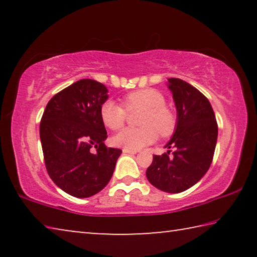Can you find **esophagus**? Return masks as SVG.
<instances>
[{
	"instance_id": "esophagus-1",
	"label": "esophagus",
	"mask_w": 257,
	"mask_h": 257,
	"mask_svg": "<svg viewBox=\"0 0 257 257\" xmlns=\"http://www.w3.org/2000/svg\"><path fill=\"white\" fill-rule=\"evenodd\" d=\"M122 152H123V153H127V154H136V153H137V151L128 150V149H123Z\"/></svg>"
}]
</instances>
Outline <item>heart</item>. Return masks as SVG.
<instances>
[{
  "label": "heart",
  "mask_w": 257,
  "mask_h": 257,
  "mask_svg": "<svg viewBox=\"0 0 257 257\" xmlns=\"http://www.w3.org/2000/svg\"><path fill=\"white\" fill-rule=\"evenodd\" d=\"M123 106L107 99L99 107V116L105 127L111 130L120 129L127 119V111L141 110L139 128H125L114 135L112 142L116 146L128 150H141L161 137H169L175 133L177 115L175 111L165 105V98L158 90L152 88L137 89L125 95Z\"/></svg>",
  "instance_id": "obj_1"
}]
</instances>
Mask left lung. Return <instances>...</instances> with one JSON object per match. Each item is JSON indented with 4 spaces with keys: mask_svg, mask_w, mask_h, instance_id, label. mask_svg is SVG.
<instances>
[{
    "mask_svg": "<svg viewBox=\"0 0 257 257\" xmlns=\"http://www.w3.org/2000/svg\"><path fill=\"white\" fill-rule=\"evenodd\" d=\"M177 108V127L162 155H153L146 177L156 188L176 194L187 190L207 172L214 155L217 123L208 99L178 78L168 79ZM175 152L170 155V149Z\"/></svg>",
    "mask_w": 257,
    "mask_h": 257,
    "instance_id": "obj_1",
    "label": "left lung"
}]
</instances>
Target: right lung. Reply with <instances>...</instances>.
Segmentation results:
<instances>
[{
	"label": "right lung",
	"instance_id": "obj_1",
	"mask_svg": "<svg viewBox=\"0 0 257 257\" xmlns=\"http://www.w3.org/2000/svg\"><path fill=\"white\" fill-rule=\"evenodd\" d=\"M107 97L101 82L81 79L55 94L43 113L40 136L47 173L71 196L86 198L101 191L122 153L104 144L107 133L99 107Z\"/></svg>",
	"mask_w": 257,
	"mask_h": 257
}]
</instances>
